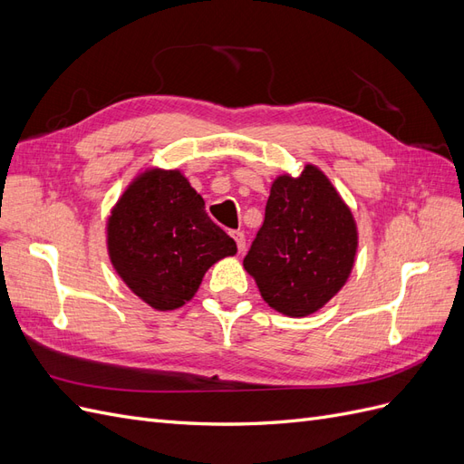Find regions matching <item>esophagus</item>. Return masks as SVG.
Here are the masks:
<instances>
[{"instance_id": "34e87169", "label": "esophagus", "mask_w": 464, "mask_h": 464, "mask_svg": "<svg viewBox=\"0 0 464 464\" xmlns=\"http://www.w3.org/2000/svg\"><path fill=\"white\" fill-rule=\"evenodd\" d=\"M232 237L236 240V246H237V251H242L246 249V236H244V232H232Z\"/></svg>"}]
</instances>
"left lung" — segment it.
I'll use <instances>...</instances> for the list:
<instances>
[{
	"label": "left lung",
	"mask_w": 464,
	"mask_h": 464,
	"mask_svg": "<svg viewBox=\"0 0 464 464\" xmlns=\"http://www.w3.org/2000/svg\"><path fill=\"white\" fill-rule=\"evenodd\" d=\"M358 228L353 210L317 166L278 176L244 269L263 300L288 317L319 312L353 273Z\"/></svg>",
	"instance_id": "left-lung-1"
}]
</instances>
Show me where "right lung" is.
Returning <instances> with one entry per match:
<instances>
[{"label":"right lung","mask_w":464,"mask_h":464,"mask_svg":"<svg viewBox=\"0 0 464 464\" xmlns=\"http://www.w3.org/2000/svg\"><path fill=\"white\" fill-rule=\"evenodd\" d=\"M106 244L120 278L159 312L189 302L208 266L237 251L188 178L160 168L139 174L121 193L106 222Z\"/></svg>","instance_id":"1"}]
</instances>
